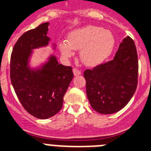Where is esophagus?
Returning <instances> with one entry per match:
<instances>
[{"label": "esophagus", "instance_id": "34e87169", "mask_svg": "<svg viewBox=\"0 0 151 151\" xmlns=\"http://www.w3.org/2000/svg\"><path fill=\"white\" fill-rule=\"evenodd\" d=\"M73 74H74L75 76H80V75L82 74L81 71H80V70H78V69H73Z\"/></svg>", "mask_w": 151, "mask_h": 151}]
</instances>
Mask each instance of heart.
Returning <instances> with one entry per match:
<instances>
[{
  "instance_id": "obj_1",
  "label": "heart",
  "mask_w": 151,
  "mask_h": 151,
  "mask_svg": "<svg viewBox=\"0 0 151 151\" xmlns=\"http://www.w3.org/2000/svg\"><path fill=\"white\" fill-rule=\"evenodd\" d=\"M66 42L59 43L63 57L69 58L74 55L73 50H80V60L90 67L104 62L111 55L116 44L111 32L96 26L75 29L68 35Z\"/></svg>"
}]
</instances>
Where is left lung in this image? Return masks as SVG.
I'll return each instance as SVG.
<instances>
[{
    "instance_id": "left-lung-1",
    "label": "left lung",
    "mask_w": 151,
    "mask_h": 151,
    "mask_svg": "<svg viewBox=\"0 0 151 151\" xmlns=\"http://www.w3.org/2000/svg\"><path fill=\"white\" fill-rule=\"evenodd\" d=\"M138 72L136 47L127 36L120 42L111 61L84 72L86 94L91 107L101 114L122 110L135 92Z\"/></svg>"
}]
</instances>
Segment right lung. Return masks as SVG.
Listing matches in <instances>:
<instances>
[{
    "mask_svg": "<svg viewBox=\"0 0 151 151\" xmlns=\"http://www.w3.org/2000/svg\"><path fill=\"white\" fill-rule=\"evenodd\" d=\"M49 22L24 33L14 45L10 58V79L24 109L41 119L54 116L63 106L64 94L73 78V69L50 54L37 66L30 64L33 50L48 46ZM57 45H52L56 50Z\"/></svg>",
    "mask_w": 151,
    "mask_h": 151,
    "instance_id": "add662e5",
    "label": "right lung"
}]
</instances>
